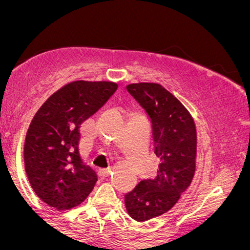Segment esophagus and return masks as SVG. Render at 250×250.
<instances>
[{"label": "esophagus", "mask_w": 250, "mask_h": 250, "mask_svg": "<svg viewBox=\"0 0 250 250\" xmlns=\"http://www.w3.org/2000/svg\"><path fill=\"white\" fill-rule=\"evenodd\" d=\"M110 173H111V168H110V167L103 169V174H104L105 176H108V175H110Z\"/></svg>", "instance_id": "esophagus-1"}]
</instances>
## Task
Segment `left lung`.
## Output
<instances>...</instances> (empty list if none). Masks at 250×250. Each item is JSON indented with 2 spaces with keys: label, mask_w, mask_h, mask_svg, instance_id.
I'll return each mask as SVG.
<instances>
[{
  "label": "left lung",
  "mask_w": 250,
  "mask_h": 250,
  "mask_svg": "<svg viewBox=\"0 0 250 250\" xmlns=\"http://www.w3.org/2000/svg\"><path fill=\"white\" fill-rule=\"evenodd\" d=\"M127 90L150 119L154 153L160 159L156 179L142 180L125 195L128 214L143 222L167 213L190 186L196 128L185 105L159 83H133Z\"/></svg>",
  "instance_id": "1"
}]
</instances>
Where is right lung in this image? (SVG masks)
I'll return each mask as SVG.
<instances>
[{"mask_svg":"<svg viewBox=\"0 0 250 250\" xmlns=\"http://www.w3.org/2000/svg\"><path fill=\"white\" fill-rule=\"evenodd\" d=\"M114 82L74 81L37 110L24 142V168L31 188L59 210L87 199L97 175L80 155V128L116 91Z\"/></svg>","mask_w":250,"mask_h":250,"instance_id":"obj_1","label":"right lung"}]
</instances>
